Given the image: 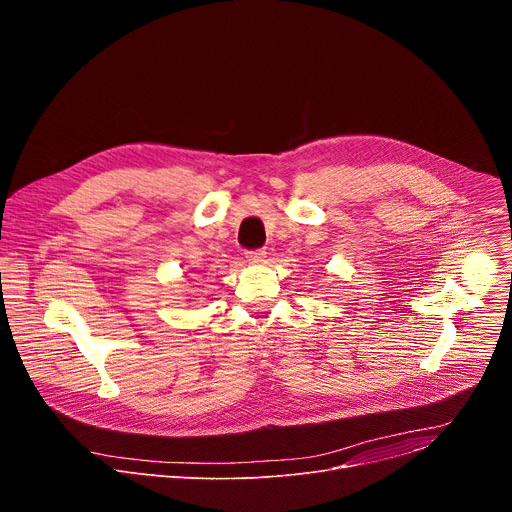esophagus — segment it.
<instances>
[{
  "label": "esophagus",
  "mask_w": 512,
  "mask_h": 512,
  "mask_svg": "<svg viewBox=\"0 0 512 512\" xmlns=\"http://www.w3.org/2000/svg\"><path fill=\"white\" fill-rule=\"evenodd\" d=\"M245 257H247V261H249V263H263V261H265V257H267V251H265V249L247 251V253H245Z\"/></svg>",
  "instance_id": "34e87169"
}]
</instances>
